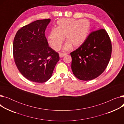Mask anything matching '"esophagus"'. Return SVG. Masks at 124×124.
<instances>
[{"label": "esophagus", "instance_id": "obj_1", "mask_svg": "<svg viewBox=\"0 0 124 124\" xmlns=\"http://www.w3.org/2000/svg\"><path fill=\"white\" fill-rule=\"evenodd\" d=\"M67 54V53H59V56H60V57L61 58V57H64V56H65V55H66Z\"/></svg>", "mask_w": 124, "mask_h": 124}]
</instances>
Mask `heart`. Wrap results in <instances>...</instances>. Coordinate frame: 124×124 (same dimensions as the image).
<instances>
[{"label": "heart", "mask_w": 124, "mask_h": 124, "mask_svg": "<svg viewBox=\"0 0 124 124\" xmlns=\"http://www.w3.org/2000/svg\"><path fill=\"white\" fill-rule=\"evenodd\" d=\"M90 29V23L85 19L79 20L74 18H61L57 22L56 29L50 31L48 39L51 47L55 51L61 48L64 37L66 43L64 51L72 48H78L85 42Z\"/></svg>", "instance_id": "1"}]
</instances>
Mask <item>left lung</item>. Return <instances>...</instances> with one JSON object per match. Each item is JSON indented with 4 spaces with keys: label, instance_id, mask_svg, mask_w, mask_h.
I'll return each instance as SVG.
<instances>
[{
    "label": "left lung",
    "instance_id": "8db88e82",
    "mask_svg": "<svg viewBox=\"0 0 124 124\" xmlns=\"http://www.w3.org/2000/svg\"><path fill=\"white\" fill-rule=\"evenodd\" d=\"M112 49L111 41L105 29L92 32L81 46L70 53L73 74L85 81L99 76L108 66Z\"/></svg>",
    "mask_w": 124,
    "mask_h": 124
}]
</instances>
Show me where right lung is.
<instances>
[{"label": "right lung", "mask_w": 124, "mask_h": 124, "mask_svg": "<svg viewBox=\"0 0 124 124\" xmlns=\"http://www.w3.org/2000/svg\"><path fill=\"white\" fill-rule=\"evenodd\" d=\"M50 19L37 20L18 30L13 43V55L21 74L30 81L49 80L57 63L58 53L49 46L45 31Z\"/></svg>", "instance_id": "1"}]
</instances>
